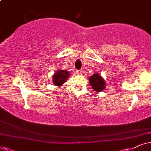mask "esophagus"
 <instances>
[{
	"label": "esophagus",
	"mask_w": 151,
	"mask_h": 151,
	"mask_svg": "<svg viewBox=\"0 0 151 151\" xmlns=\"http://www.w3.org/2000/svg\"><path fill=\"white\" fill-rule=\"evenodd\" d=\"M76 74H78V75H81L82 71L81 70H77V71H76Z\"/></svg>",
	"instance_id": "obj_1"
}]
</instances>
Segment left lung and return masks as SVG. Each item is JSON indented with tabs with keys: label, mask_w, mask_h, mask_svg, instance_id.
<instances>
[{
	"label": "left lung",
	"mask_w": 151,
	"mask_h": 151,
	"mask_svg": "<svg viewBox=\"0 0 151 151\" xmlns=\"http://www.w3.org/2000/svg\"><path fill=\"white\" fill-rule=\"evenodd\" d=\"M90 86L95 92H100L105 89L106 82L101 76L98 73H94L89 78Z\"/></svg>",
	"instance_id": "left-lung-1"
}]
</instances>
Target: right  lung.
<instances>
[{"label": "right lung", "mask_w": 151, "mask_h": 151, "mask_svg": "<svg viewBox=\"0 0 151 151\" xmlns=\"http://www.w3.org/2000/svg\"><path fill=\"white\" fill-rule=\"evenodd\" d=\"M70 76V72L66 70H57L53 75V83L55 86H60L65 83L68 77Z\"/></svg>", "instance_id": "right-lung-1"}]
</instances>
